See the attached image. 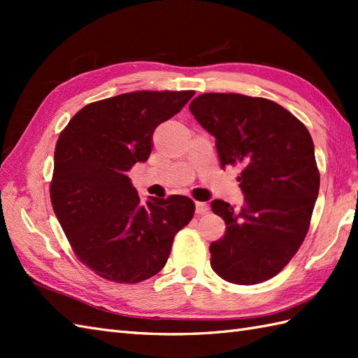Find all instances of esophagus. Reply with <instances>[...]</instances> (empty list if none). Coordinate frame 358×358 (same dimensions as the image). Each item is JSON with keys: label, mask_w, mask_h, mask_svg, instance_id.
<instances>
[{"label": "esophagus", "mask_w": 358, "mask_h": 358, "mask_svg": "<svg viewBox=\"0 0 358 358\" xmlns=\"http://www.w3.org/2000/svg\"><path fill=\"white\" fill-rule=\"evenodd\" d=\"M195 212L199 215H206L208 212H209V206L206 203H200V201H196L195 203Z\"/></svg>", "instance_id": "34e87169"}]
</instances>
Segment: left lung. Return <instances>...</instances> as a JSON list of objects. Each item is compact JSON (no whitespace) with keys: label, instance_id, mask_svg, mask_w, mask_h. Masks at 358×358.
Wrapping results in <instances>:
<instances>
[{"label":"left lung","instance_id":"left-lung-1","mask_svg":"<svg viewBox=\"0 0 358 358\" xmlns=\"http://www.w3.org/2000/svg\"><path fill=\"white\" fill-rule=\"evenodd\" d=\"M189 110L215 136L222 167H241L243 206L210 203L226 223L223 238L210 243L212 269L229 283H262L291 262L308 234L320 187L313 138L266 98L203 94Z\"/></svg>","mask_w":358,"mask_h":358}]
</instances>
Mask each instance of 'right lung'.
<instances>
[{
	"instance_id": "right-lung-1",
	"label": "right lung",
	"mask_w": 358,
	"mask_h": 358,
	"mask_svg": "<svg viewBox=\"0 0 358 358\" xmlns=\"http://www.w3.org/2000/svg\"><path fill=\"white\" fill-rule=\"evenodd\" d=\"M181 92L121 94L78 110L55 148L50 201L78 260L115 283L154 277L195 204L183 195L140 201L127 172L150 155L157 126L194 96Z\"/></svg>"
}]
</instances>
